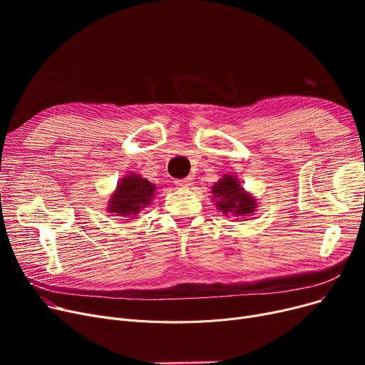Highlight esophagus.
<instances>
[{
  "label": "esophagus",
  "mask_w": 365,
  "mask_h": 365,
  "mask_svg": "<svg viewBox=\"0 0 365 365\" xmlns=\"http://www.w3.org/2000/svg\"><path fill=\"white\" fill-rule=\"evenodd\" d=\"M175 183H176V186H179V187H189L190 185H192V179H190V178L179 179V180H176Z\"/></svg>",
  "instance_id": "esophagus-1"
}]
</instances>
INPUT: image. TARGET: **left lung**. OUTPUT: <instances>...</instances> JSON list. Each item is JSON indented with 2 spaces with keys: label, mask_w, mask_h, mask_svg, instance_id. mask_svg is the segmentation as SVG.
<instances>
[{
  "label": "left lung",
  "mask_w": 365,
  "mask_h": 365,
  "mask_svg": "<svg viewBox=\"0 0 365 365\" xmlns=\"http://www.w3.org/2000/svg\"><path fill=\"white\" fill-rule=\"evenodd\" d=\"M213 201L217 210L225 215L237 217L250 216L256 210V200L245 192L240 182L232 175H225L219 182L212 186Z\"/></svg>",
  "instance_id": "1"
}]
</instances>
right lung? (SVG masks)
I'll return each instance as SVG.
<instances>
[{"label":"right lung","mask_w":365,"mask_h":365,"mask_svg":"<svg viewBox=\"0 0 365 365\" xmlns=\"http://www.w3.org/2000/svg\"><path fill=\"white\" fill-rule=\"evenodd\" d=\"M153 194H155V185L136 173H130L118 182L109 200L108 212L113 216L134 217L142 208L150 204Z\"/></svg>","instance_id":"add662e5"}]
</instances>
